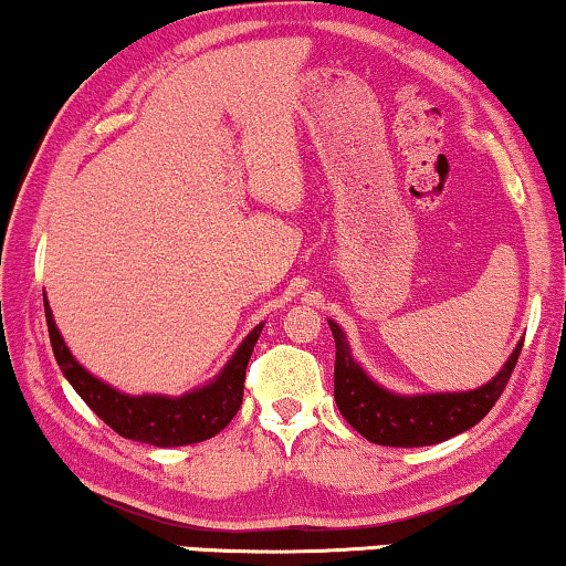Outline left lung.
Masks as SVG:
<instances>
[{
    "label": "left lung",
    "instance_id": "8db88e82",
    "mask_svg": "<svg viewBox=\"0 0 566 566\" xmlns=\"http://www.w3.org/2000/svg\"><path fill=\"white\" fill-rule=\"evenodd\" d=\"M329 322L335 337V401L347 422L363 438L378 446L391 448H420L436 446L459 432L474 428L482 417L494 407L500 394L505 391L513 374L523 343L510 355L505 366L492 381L471 391L453 394H415L401 397L384 386H378L350 355L345 332L337 322Z\"/></svg>",
    "mask_w": 566,
    "mask_h": 566
}]
</instances>
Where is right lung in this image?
Wrapping results in <instances>:
<instances>
[{
  "mask_svg": "<svg viewBox=\"0 0 566 566\" xmlns=\"http://www.w3.org/2000/svg\"><path fill=\"white\" fill-rule=\"evenodd\" d=\"M45 306V324H49V337L53 355L61 374L74 386V391L87 401V407L99 420L118 432V436L136 440V443L157 446V448H175L190 446L200 440L213 438L231 422V417L239 412L244 397V376L247 363L258 343L262 324H258L250 335L242 339L237 353L223 366L219 376L211 384L200 389L182 394V397H165V394H142V397H128L105 381H99L82 368V363L69 353V347L53 322L49 298L43 293Z\"/></svg>",
  "mask_w": 566,
  "mask_h": 566,
  "instance_id": "add662e5",
  "label": "right lung"
}]
</instances>
